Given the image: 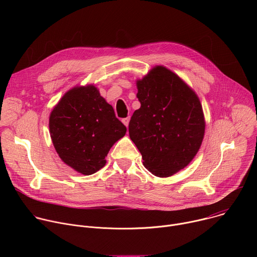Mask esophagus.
Masks as SVG:
<instances>
[{
	"label": "esophagus",
	"instance_id": "34e87169",
	"mask_svg": "<svg viewBox=\"0 0 257 257\" xmlns=\"http://www.w3.org/2000/svg\"><path fill=\"white\" fill-rule=\"evenodd\" d=\"M129 121H130V117H127V118H125V119H123V120H122L123 124H124L126 127H128V125H129Z\"/></svg>",
	"mask_w": 257,
	"mask_h": 257
}]
</instances>
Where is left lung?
Masks as SVG:
<instances>
[{"label": "left lung", "instance_id": "obj_1", "mask_svg": "<svg viewBox=\"0 0 257 257\" xmlns=\"http://www.w3.org/2000/svg\"><path fill=\"white\" fill-rule=\"evenodd\" d=\"M141 105L129 123V136L143 166L160 178L187 167L198 153L205 131L202 105L195 91L176 73L155 66L136 80Z\"/></svg>", "mask_w": 257, "mask_h": 257}]
</instances>
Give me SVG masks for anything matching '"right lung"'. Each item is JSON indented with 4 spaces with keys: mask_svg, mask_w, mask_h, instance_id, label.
<instances>
[{
    "mask_svg": "<svg viewBox=\"0 0 257 257\" xmlns=\"http://www.w3.org/2000/svg\"><path fill=\"white\" fill-rule=\"evenodd\" d=\"M49 127L60 159L86 176L104 167L108 151L127 131L93 84L69 89L51 112Z\"/></svg>",
    "mask_w": 257,
    "mask_h": 257,
    "instance_id": "add662e5",
    "label": "right lung"
}]
</instances>
